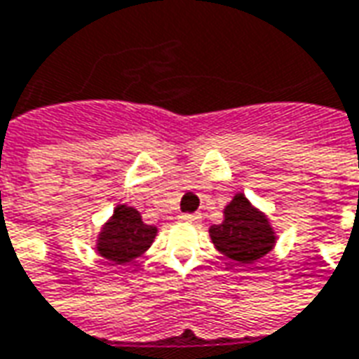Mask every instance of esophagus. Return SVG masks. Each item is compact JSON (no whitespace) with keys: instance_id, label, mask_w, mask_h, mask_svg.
Returning a JSON list of instances; mask_svg holds the SVG:
<instances>
[{"instance_id":"1","label":"esophagus","mask_w":359,"mask_h":359,"mask_svg":"<svg viewBox=\"0 0 359 359\" xmlns=\"http://www.w3.org/2000/svg\"><path fill=\"white\" fill-rule=\"evenodd\" d=\"M180 220H184V222H198V215H180Z\"/></svg>"}]
</instances>
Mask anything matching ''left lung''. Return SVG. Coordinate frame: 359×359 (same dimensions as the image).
I'll use <instances>...</instances> for the list:
<instances>
[{
  "instance_id": "obj_1",
  "label": "left lung",
  "mask_w": 359,
  "mask_h": 359,
  "mask_svg": "<svg viewBox=\"0 0 359 359\" xmlns=\"http://www.w3.org/2000/svg\"><path fill=\"white\" fill-rule=\"evenodd\" d=\"M224 220L208 229L218 252L238 264H254L276 246V230L270 218L256 208L242 192L234 194L224 210Z\"/></svg>"
}]
</instances>
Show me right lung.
<instances>
[{"mask_svg":"<svg viewBox=\"0 0 359 359\" xmlns=\"http://www.w3.org/2000/svg\"><path fill=\"white\" fill-rule=\"evenodd\" d=\"M156 232V226L142 222L137 208L117 204L111 218L97 234L95 250L113 264H129L151 248Z\"/></svg>","mask_w":359,"mask_h":359,"instance_id":"right-lung-1","label":"right lung"}]
</instances>
